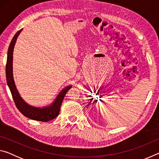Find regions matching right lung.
Returning <instances> with one entry per match:
<instances>
[{
	"instance_id": "1",
	"label": "right lung",
	"mask_w": 159,
	"mask_h": 159,
	"mask_svg": "<svg viewBox=\"0 0 159 159\" xmlns=\"http://www.w3.org/2000/svg\"><path fill=\"white\" fill-rule=\"evenodd\" d=\"M22 29L17 32L10 43V46L7 51V63L5 71H6V80L7 84L11 92L12 98L14 99L15 105L17 107L19 111L26 117L30 119L39 120V121L48 122L55 118L59 115L60 111V107L62 103V101L65 97V95L71 85L66 86L61 90V92L58 94L57 98L55 99L52 104L50 105L44 107H36L31 105L24 100L21 97L19 94L17 88L15 84L14 79H13L12 74V58H13V50L15 45L16 41L19 35L21 33Z\"/></svg>"
}]
</instances>
